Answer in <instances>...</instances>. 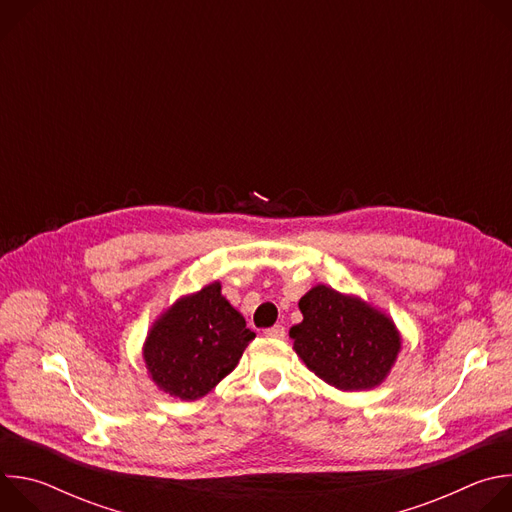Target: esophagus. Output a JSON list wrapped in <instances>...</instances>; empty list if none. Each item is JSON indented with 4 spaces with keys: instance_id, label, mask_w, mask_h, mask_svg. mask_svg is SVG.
<instances>
[{
    "instance_id": "1",
    "label": "esophagus",
    "mask_w": 512,
    "mask_h": 512,
    "mask_svg": "<svg viewBox=\"0 0 512 512\" xmlns=\"http://www.w3.org/2000/svg\"><path fill=\"white\" fill-rule=\"evenodd\" d=\"M263 334H265L267 338H275V340H281V338H285V328H283V326H279V324H275V326L267 328Z\"/></svg>"
}]
</instances>
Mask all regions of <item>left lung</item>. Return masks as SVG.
<instances>
[{
	"label": "left lung",
	"instance_id": "1",
	"mask_svg": "<svg viewBox=\"0 0 512 512\" xmlns=\"http://www.w3.org/2000/svg\"><path fill=\"white\" fill-rule=\"evenodd\" d=\"M304 320L289 338L306 367L340 391L375 389L401 350L393 320L360 298L316 285L300 300Z\"/></svg>",
	"mask_w": 512,
	"mask_h": 512
}]
</instances>
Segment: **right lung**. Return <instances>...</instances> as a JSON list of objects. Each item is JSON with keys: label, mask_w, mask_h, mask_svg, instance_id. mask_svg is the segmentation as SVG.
I'll return each mask as SVG.
<instances>
[{"label": "right lung", "mask_w": 512, "mask_h": 512, "mask_svg": "<svg viewBox=\"0 0 512 512\" xmlns=\"http://www.w3.org/2000/svg\"><path fill=\"white\" fill-rule=\"evenodd\" d=\"M253 338L255 332L214 281L180 298L154 322L143 344V360L160 391L194 401L237 367Z\"/></svg>", "instance_id": "right-lung-1"}]
</instances>
